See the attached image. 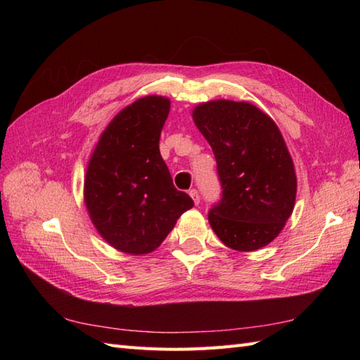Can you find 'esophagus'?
Returning a JSON list of instances; mask_svg holds the SVG:
<instances>
[{"mask_svg":"<svg viewBox=\"0 0 360 360\" xmlns=\"http://www.w3.org/2000/svg\"><path fill=\"white\" fill-rule=\"evenodd\" d=\"M189 195H191V198L193 200V202L198 205L200 204V193H198V191L197 189H191Z\"/></svg>","mask_w":360,"mask_h":360,"instance_id":"obj_1","label":"esophagus"}]
</instances>
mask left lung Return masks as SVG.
Masks as SVG:
<instances>
[{
  "instance_id": "obj_1",
  "label": "left lung",
  "mask_w": 360,
  "mask_h": 360,
  "mask_svg": "<svg viewBox=\"0 0 360 360\" xmlns=\"http://www.w3.org/2000/svg\"><path fill=\"white\" fill-rule=\"evenodd\" d=\"M192 118L213 150L222 188L209 212L213 231L240 252L269 245L291 216L297 192L276 123L252 103L225 99L198 105Z\"/></svg>"
}]
</instances>
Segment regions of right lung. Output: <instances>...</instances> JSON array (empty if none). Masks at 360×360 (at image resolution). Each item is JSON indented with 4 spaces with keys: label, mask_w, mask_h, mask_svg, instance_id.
<instances>
[{
    "label": "right lung",
    "mask_w": 360,
    "mask_h": 360,
    "mask_svg": "<svg viewBox=\"0 0 360 360\" xmlns=\"http://www.w3.org/2000/svg\"><path fill=\"white\" fill-rule=\"evenodd\" d=\"M171 102L146 96L120 111L102 132L84 180V201L97 233L130 255L153 252L193 207L172 184L159 151Z\"/></svg>",
    "instance_id": "1"
}]
</instances>
